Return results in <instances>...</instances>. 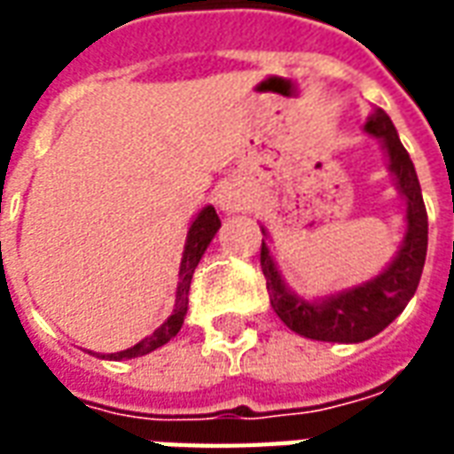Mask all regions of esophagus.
I'll list each match as a JSON object with an SVG mask.
<instances>
[{
  "label": "esophagus",
  "mask_w": 454,
  "mask_h": 454,
  "mask_svg": "<svg viewBox=\"0 0 454 454\" xmlns=\"http://www.w3.org/2000/svg\"><path fill=\"white\" fill-rule=\"evenodd\" d=\"M218 207L223 208V211H238L240 208V199L236 197V192L221 189L218 192Z\"/></svg>",
  "instance_id": "obj_1"
}]
</instances>
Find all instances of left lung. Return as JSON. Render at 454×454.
<instances>
[{"label": "left lung", "mask_w": 454, "mask_h": 454, "mask_svg": "<svg viewBox=\"0 0 454 454\" xmlns=\"http://www.w3.org/2000/svg\"><path fill=\"white\" fill-rule=\"evenodd\" d=\"M364 130L381 140L389 158L391 175L396 179V189L406 201V236L387 270L372 277L370 282H362L352 289L325 296L318 301H306L285 285L265 240L260 247V265L267 279V294H270V304L275 309V314L282 318L286 328L311 340L362 342L381 333L406 309L411 296L416 294L420 272L426 265L428 214H426L413 162L406 148L401 145L394 123L381 109H374L370 114Z\"/></svg>", "instance_id": "obj_1"}]
</instances>
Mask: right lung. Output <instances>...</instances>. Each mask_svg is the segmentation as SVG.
<instances>
[{"label":"right lung","instance_id":"add662e5","mask_svg":"<svg viewBox=\"0 0 454 454\" xmlns=\"http://www.w3.org/2000/svg\"><path fill=\"white\" fill-rule=\"evenodd\" d=\"M221 228V218H218L216 208L204 207L197 214V218L192 221V226L187 231V243H184V253H182V265H179V282H177V294H175V309L165 324L160 325L155 333H150L148 338H143L136 342L133 348L121 352H109L102 355L106 360H130V357H140V355H148V352L158 350L165 342H169L175 335L179 333V328L184 324V316H187V304H189V285H192V275L197 270L199 260L204 255V250L208 243L214 240L216 231Z\"/></svg>","mask_w":454,"mask_h":454}]
</instances>
